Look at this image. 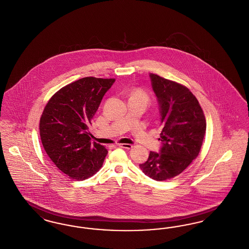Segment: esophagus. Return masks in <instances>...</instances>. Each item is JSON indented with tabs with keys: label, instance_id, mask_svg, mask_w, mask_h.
<instances>
[{
	"label": "esophagus",
	"instance_id": "esophagus-1",
	"mask_svg": "<svg viewBox=\"0 0 249 249\" xmlns=\"http://www.w3.org/2000/svg\"><path fill=\"white\" fill-rule=\"evenodd\" d=\"M118 145L121 148H125V149L132 148V144H129V143H119Z\"/></svg>",
	"mask_w": 249,
	"mask_h": 249
}]
</instances>
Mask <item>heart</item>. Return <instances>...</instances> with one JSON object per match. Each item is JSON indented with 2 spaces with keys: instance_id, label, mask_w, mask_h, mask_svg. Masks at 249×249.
Here are the masks:
<instances>
[{
  "instance_id": "b5f03b06",
  "label": "heart",
  "mask_w": 249,
  "mask_h": 249,
  "mask_svg": "<svg viewBox=\"0 0 249 249\" xmlns=\"http://www.w3.org/2000/svg\"><path fill=\"white\" fill-rule=\"evenodd\" d=\"M131 97H138V98H142V99L145 100L147 101L148 100V95L145 91L142 90V89H136L132 92L131 94Z\"/></svg>"
}]
</instances>
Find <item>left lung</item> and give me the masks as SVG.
I'll list each match as a JSON object with an SVG mask.
<instances>
[{"label":"left lung","instance_id":"8db88e82","mask_svg":"<svg viewBox=\"0 0 249 249\" xmlns=\"http://www.w3.org/2000/svg\"><path fill=\"white\" fill-rule=\"evenodd\" d=\"M149 76L160 106L162 146L160 153L151 151L140 168L160 181L179 175L197 158L207 124L198 101L188 88L156 74Z\"/></svg>","mask_w":249,"mask_h":249}]
</instances>
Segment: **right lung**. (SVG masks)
<instances>
[{"label": "right lung", "instance_id": "add662e5", "mask_svg": "<svg viewBox=\"0 0 249 249\" xmlns=\"http://www.w3.org/2000/svg\"><path fill=\"white\" fill-rule=\"evenodd\" d=\"M115 79L86 77L60 89L40 117V135L51 160L71 179L83 180L102 167L107 150L91 142L89 125Z\"/></svg>", "mask_w": 249, "mask_h": 249}]
</instances>
